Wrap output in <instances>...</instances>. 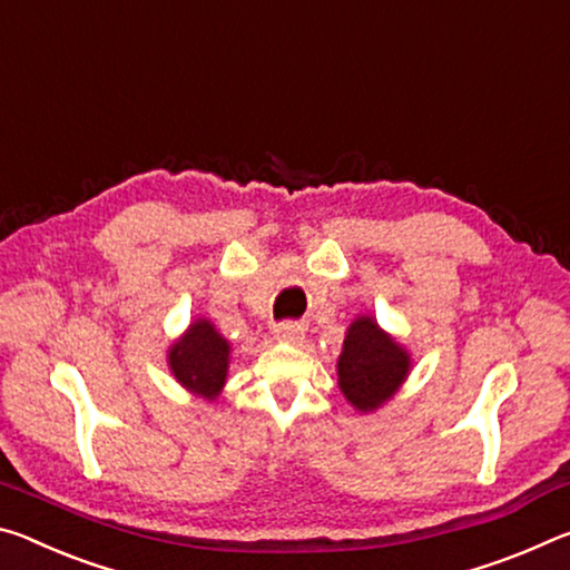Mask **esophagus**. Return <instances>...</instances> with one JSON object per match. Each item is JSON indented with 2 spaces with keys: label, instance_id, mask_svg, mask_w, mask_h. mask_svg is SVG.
Returning a JSON list of instances; mask_svg holds the SVG:
<instances>
[{
  "label": "esophagus",
  "instance_id": "obj_1",
  "mask_svg": "<svg viewBox=\"0 0 570 570\" xmlns=\"http://www.w3.org/2000/svg\"><path fill=\"white\" fill-rule=\"evenodd\" d=\"M303 325L301 323H295V321H285V323H277L275 328H273V333H275V338L277 341H285V343H297L303 338Z\"/></svg>",
  "mask_w": 570,
  "mask_h": 570
}]
</instances>
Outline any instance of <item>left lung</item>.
<instances>
[{
	"instance_id": "obj_1",
	"label": "left lung",
	"mask_w": 570,
	"mask_h": 570,
	"mask_svg": "<svg viewBox=\"0 0 570 570\" xmlns=\"http://www.w3.org/2000/svg\"><path fill=\"white\" fill-rule=\"evenodd\" d=\"M412 373V353L361 313L348 325L338 356V389L358 414H373L399 394Z\"/></svg>"
}]
</instances>
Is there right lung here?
Wrapping results in <instances>:
<instances>
[{"label": "right lung", "instance_id": "1", "mask_svg": "<svg viewBox=\"0 0 570 570\" xmlns=\"http://www.w3.org/2000/svg\"><path fill=\"white\" fill-rule=\"evenodd\" d=\"M229 361V341L209 318H194L189 328L166 351L171 376L179 381L181 389L204 401H214L222 394L227 384Z\"/></svg>", "mask_w": 570, "mask_h": 570}]
</instances>
